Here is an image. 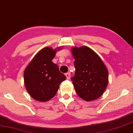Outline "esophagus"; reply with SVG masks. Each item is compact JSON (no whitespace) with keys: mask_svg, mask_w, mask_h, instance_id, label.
Returning <instances> with one entry per match:
<instances>
[{"mask_svg":"<svg viewBox=\"0 0 133 133\" xmlns=\"http://www.w3.org/2000/svg\"><path fill=\"white\" fill-rule=\"evenodd\" d=\"M65 76L66 77V79H70V73H66V74H65Z\"/></svg>","mask_w":133,"mask_h":133,"instance_id":"34e87169","label":"esophagus"}]
</instances>
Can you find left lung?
<instances>
[{"label":"left lung","mask_w":133,"mask_h":133,"mask_svg":"<svg viewBox=\"0 0 133 133\" xmlns=\"http://www.w3.org/2000/svg\"><path fill=\"white\" fill-rule=\"evenodd\" d=\"M72 54L75 60V74L71 80L75 91L86 101L97 99L107 86V68L99 55L89 47H73Z\"/></svg>","instance_id":"8db88e82"}]
</instances>
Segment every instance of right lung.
<instances>
[{
	"instance_id": "1",
	"label": "right lung",
	"mask_w": 133,
	"mask_h": 133,
	"mask_svg": "<svg viewBox=\"0 0 133 133\" xmlns=\"http://www.w3.org/2000/svg\"><path fill=\"white\" fill-rule=\"evenodd\" d=\"M60 50V47L57 49ZM56 49L45 47L40 50L26 67L24 73L26 89L33 99L41 102L51 99L57 94L59 85L66 79L52 62Z\"/></svg>"
}]
</instances>
